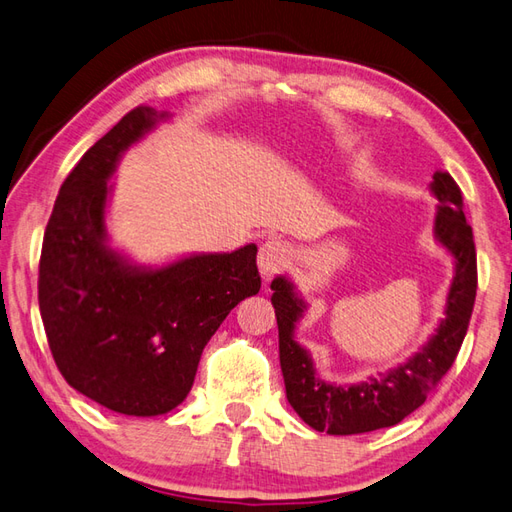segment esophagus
Listing matches in <instances>:
<instances>
[{
  "label": "esophagus",
  "instance_id": "1",
  "mask_svg": "<svg viewBox=\"0 0 512 512\" xmlns=\"http://www.w3.org/2000/svg\"><path fill=\"white\" fill-rule=\"evenodd\" d=\"M289 260V247L276 241V238H269L263 245H260V252H258V269L263 278H271L276 276L278 271H282V267L287 265Z\"/></svg>",
  "mask_w": 512,
  "mask_h": 512
}]
</instances>
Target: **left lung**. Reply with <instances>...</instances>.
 <instances>
[{
  "mask_svg": "<svg viewBox=\"0 0 512 512\" xmlns=\"http://www.w3.org/2000/svg\"><path fill=\"white\" fill-rule=\"evenodd\" d=\"M431 190L438 197L436 236L456 258V278L447 298V317L431 342L405 366L390 370L381 379L366 383L331 385L315 377L309 355L293 342V326L304 311V302L285 278L271 282V304L276 309L280 366L287 399L306 425L331 436L366 434L392 427L427 401L431 390L456 361L471 322L478 291V256L473 230L464 219L462 190L447 170H436Z\"/></svg>",
  "mask_w": 512,
  "mask_h": 512,
  "instance_id": "1",
  "label": "left lung"
}]
</instances>
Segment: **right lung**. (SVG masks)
I'll return each instance as SVG.
<instances>
[{"mask_svg": "<svg viewBox=\"0 0 512 512\" xmlns=\"http://www.w3.org/2000/svg\"><path fill=\"white\" fill-rule=\"evenodd\" d=\"M131 109L67 175L39 258V311L56 368L74 390L127 416L186 399L201 352L234 306L260 291L256 245L144 271L105 245V201L118 155L149 131Z\"/></svg>", "mask_w": 512, "mask_h": 512, "instance_id": "obj_1", "label": "right lung"}]
</instances>
